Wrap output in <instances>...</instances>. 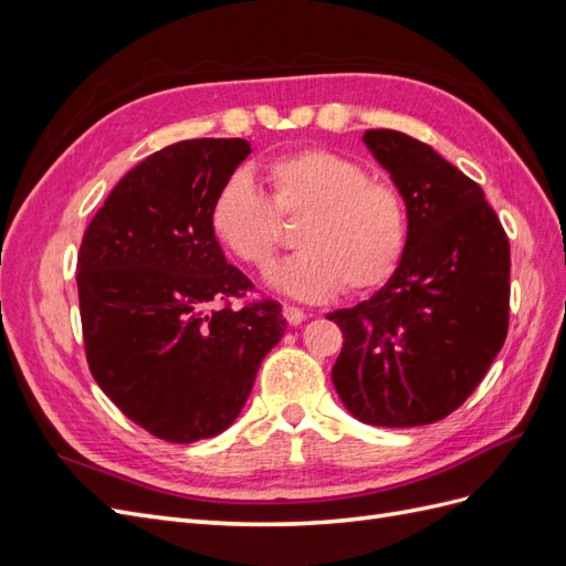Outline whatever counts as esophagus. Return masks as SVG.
<instances>
[{"mask_svg":"<svg viewBox=\"0 0 566 566\" xmlns=\"http://www.w3.org/2000/svg\"><path fill=\"white\" fill-rule=\"evenodd\" d=\"M283 316H285V321L290 325H300L306 318V314L302 310H297V306H293V304H285L283 306Z\"/></svg>","mask_w":566,"mask_h":566,"instance_id":"obj_1","label":"esophagus"}]
</instances>
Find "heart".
<instances>
[{
  "label": "heart",
  "mask_w": 566,
  "mask_h": 566,
  "mask_svg": "<svg viewBox=\"0 0 566 566\" xmlns=\"http://www.w3.org/2000/svg\"><path fill=\"white\" fill-rule=\"evenodd\" d=\"M269 198L250 175L221 181L210 205V231L238 262L266 269L281 245V221L302 219L297 254L269 271V283L304 302L339 287L364 295L385 285L406 248V208L389 181L328 148H300L264 165Z\"/></svg>",
  "instance_id": "1"
}]
</instances>
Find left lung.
Wrapping results in <instances>:
<instances>
[{
  "label": "left lung",
  "mask_w": 566,
  "mask_h": 566,
  "mask_svg": "<svg viewBox=\"0 0 566 566\" xmlns=\"http://www.w3.org/2000/svg\"><path fill=\"white\" fill-rule=\"evenodd\" d=\"M364 144L399 188L408 233L394 276L328 314L345 335L333 385L366 424H430L465 403L507 335L510 243L482 186L413 136Z\"/></svg>",
  "instance_id": "1"
}]
</instances>
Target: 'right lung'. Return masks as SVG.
I'll return each instance as SVG.
<instances>
[{
  "instance_id": "obj_1",
  "label": "right lung",
  "mask_w": 566,
  "mask_h": 566,
  "mask_svg": "<svg viewBox=\"0 0 566 566\" xmlns=\"http://www.w3.org/2000/svg\"><path fill=\"white\" fill-rule=\"evenodd\" d=\"M245 139H191L115 184L77 254L90 370L153 437L193 443L241 413L262 358L285 333L281 304L233 310L252 287L210 231V205L250 156Z\"/></svg>"
}]
</instances>
